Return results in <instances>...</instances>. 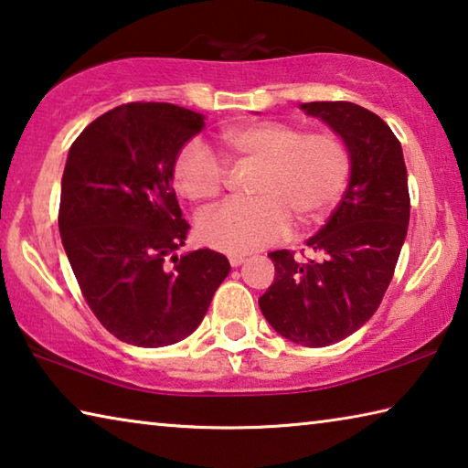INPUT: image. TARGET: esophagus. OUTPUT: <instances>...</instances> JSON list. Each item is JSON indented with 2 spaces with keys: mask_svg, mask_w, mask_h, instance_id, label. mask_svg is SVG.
I'll list each match as a JSON object with an SVG mask.
<instances>
[{
  "mask_svg": "<svg viewBox=\"0 0 468 468\" xmlns=\"http://www.w3.org/2000/svg\"><path fill=\"white\" fill-rule=\"evenodd\" d=\"M245 260H248V258H245L243 253H229V262H231V266H233V268L241 266V264L245 262Z\"/></svg>",
  "mask_w": 468,
  "mask_h": 468,
  "instance_id": "34e87169",
  "label": "esophagus"
}]
</instances>
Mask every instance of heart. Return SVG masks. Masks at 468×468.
Returning <instances> with one entry per match:
<instances>
[{"label":"heart","instance_id":"1","mask_svg":"<svg viewBox=\"0 0 468 468\" xmlns=\"http://www.w3.org/2000/svg\"><path fill=\"white\" fill-rule=\"evenodd\" d=\"M229 161L256 163L251 200H231L204 212L200 239L225 253L266 248L297 225H314L330 215L351 177V150L335 132H305L284 122H253L218 133ZM173 186L194 204L223 192L225 167L200 142H187L173 163Z\"/></svg>","mask_w":468,"mask_h":468}]
</instances>
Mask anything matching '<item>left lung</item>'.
Returning a JSON list of instances; mask_svg holds the SVG:
<instances>
[{
	"label": "left lung",
	"mask_w": 468,
	"mask_h": 468,
	"mask_svg": "<svg viewBox=\"0 0 468 468\" xmlns=\"http://www.w3.org/2000/svg\"><path fill=\"white\" fill-rule=\"evenodd\" d=\"M351 150V179L328 223L307 239L320 260L271 251L274 282L258 299L268 324L303 346L351 336L382 303L409 229V181L399 138L371 111L346 101L303 102Z\"/></svg>",
	"instance_id": "8db88e82"
}]
</instances>
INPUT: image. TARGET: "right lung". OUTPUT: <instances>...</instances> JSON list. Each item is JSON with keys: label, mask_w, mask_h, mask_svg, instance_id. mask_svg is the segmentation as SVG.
<instances>
[{"label": "right lung", "mask_w": 468, "mask_h": 468, "mask_svg": "<svg viewBox=\"0 0 468 468\" xmlns=\"http://www.w3.org/2000/svg\"><path fill=\"white\" fill-rule=\"evenodd\" d=\"M204 115L171 102H128L74 140L61 177L59 233L86 303L115 338L156 348L200 326L231 264L223 253L177 256L187 220L173 163Z\"/></svg>", "instance_id": "obj_1"}]
</instances>
